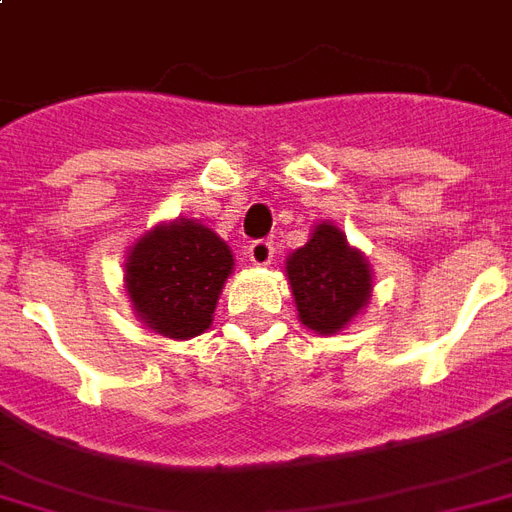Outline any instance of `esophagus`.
<instances>
[{"label": "esophagus", "instance_id": "esophagus-1", "mask_svg": "<svg viewBox=\"0 0 512 512\" xmlns=\"http://www.w3.org/2000/svg\"><path fill=\"white\" fill-rule=\"evenodd\" d=\"M272 253H275V245H272V240H253L251 245H248V259H251L253 264H259V267L270 264Z\"/></svg>", "mask_w": 512, "mask_h": 512}]
</instances>
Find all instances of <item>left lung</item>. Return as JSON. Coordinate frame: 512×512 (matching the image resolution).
<instances>
[{
	"mask_svg": "<svg viewBox=\"0 0 512 512\" xmlns=\"http://www.w3.org/2000/svg\"><path fill=\"white\" fill-rule=\"evenodd\" d=\"M302 324L316 333H338L371 300V270L341 229L319 223L311 240L286 261Z\"/></svg>",
	"mask_w": 512,
	"mask_h": 512,
	"instance_id": "obj_1",
	"label": "left lung"
}]
</instances>
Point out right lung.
I'll return each mask as SVG.
<instances>
[{"mask_svg": "<svg viewBox=\"0 0 512 512\" xmlns=\"http://www.w3.org/2000/svg\"><path fill=\"white\" fill-rule=\"evenodd\" d=\"M125 267V289L144 324L169 338H193L212 324L234 259L215 231L174 220L141 237Z\"/></svg>", "mask_w": 512, "mask_h": 512, "instance_id": "right-lung-1", "label": "right lung"}]
</instances>
